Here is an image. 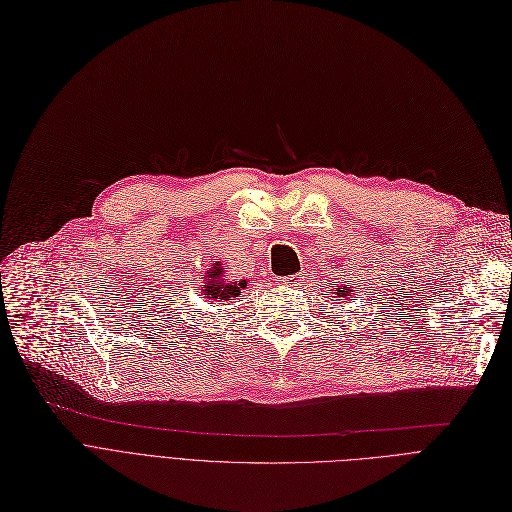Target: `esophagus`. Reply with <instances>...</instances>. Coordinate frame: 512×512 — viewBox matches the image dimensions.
I'll use <instances>...</instances> for the list:
<instances>
[{
	"label": "esophagus",
	"mask_w": 512,
	"mask_h": 512,
	"mask_svg": "<svg viewBox=\"0 0 512 512\" xmlns=\"http://www.w3.org/2000/svg\"><path fill=\"white\" fill-rule=\"evenodd\" d=\"M282 286H299L301 284V276L295 274V276H286V278H280L278 280Z\"/></svg>",
	"instance_id": "1"
}]
</instances>
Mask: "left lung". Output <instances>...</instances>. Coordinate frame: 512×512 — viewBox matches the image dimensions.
<instances>
[{"label": "left lung", "mask_w": 512, "mask_h": 512, "mask_svg": "<svg viewBox=\"0 0 512 512\" xmlns=\"http://www.w3.org/2000/svg\"><path fill=\"white\" fill-rule=\"evenodd\" d=\"M332 295L337 297V301H353L351 297L355 295V288L347 282V284H337V288H332Z\"/></svg>", "instance_id": "8db88e82"}]
</instances>
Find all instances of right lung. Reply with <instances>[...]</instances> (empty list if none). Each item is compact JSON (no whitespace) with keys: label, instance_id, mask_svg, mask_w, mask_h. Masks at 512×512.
<instances>
[{"label":"right lung","instance_id":"obj_1","mask_svg":"<svg viewBox=\"0 0 512 512\" xmlns=\"http://www.w3.org/2000/svg\"><path fill=\"white\" fill-rule=\"evenodd\" d=\"M226 270L221 261H215L213 268L205 274V284L201 286V293L211 301H232L240 295L242 288H247V280L232 282L226 278Z\"/></svg>","mask_w":512,"mask_h":512}]
</instances>
